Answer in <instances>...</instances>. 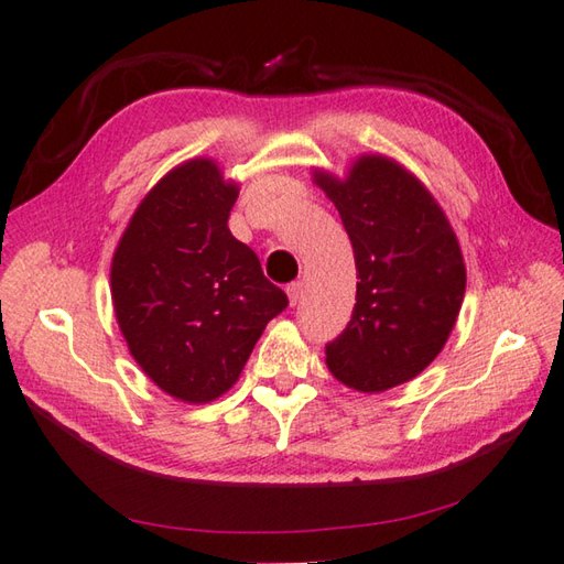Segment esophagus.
I'll list each match as a JSON object with an SVG mask.
<instances>
[{
    "label": "esophagus",
    "instance_id": "esophagus-1",
    "mask_svg": "<svg viewBox=\"0 0 564 564\" xmlns=\"http://www.w3.org/2000/svg\"><path fill=\"white\" fill-rule=\"evenodd\" d=\"M285 293H289V303H291V305H295V303L301 301V297H303V283H301V281L291 283L289 289H285Z\"/></svg>",
    "mask_w": 564,
    "mask_h": 564
}]
</instances>
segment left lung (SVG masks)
<instances>
[{"instance_id":"8db88e82","label":"left lung","mask_w":564,"mask_h":564,"mask_svg":"<svg viewBox=\"0 0 564 564\" xmlns=\"http://www.w3.org/2000/svg\"><path fill=\"white\" fill-rule=\"evenodd\" d=\"M313 183L335 203L359 273L327 369L355 391H389L430 367L457 323L467 289L457 235L433 193L381 153H361L341 178L313 169Z\"/></svg>"}]
</instances>
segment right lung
I'll list each match as a JSON object with an SVG mask.
<instances>
[{"mask_svg":"<svg viewBox=\"0 0 564 564\" xmlns=\"http://www.w3.org/2000/svg\"><path fill=\"white\" fill-rule=\"evenodd\" d=\"M239 183L215 159L175 165L143 195L109 269L129 355L163 393L209 403L237 383L289 297L231 237Z\"/></svg>","mask_w":564,"mask_h":564,"instance_id":"right-lung-1","label":"right lung"}]
</instances>
